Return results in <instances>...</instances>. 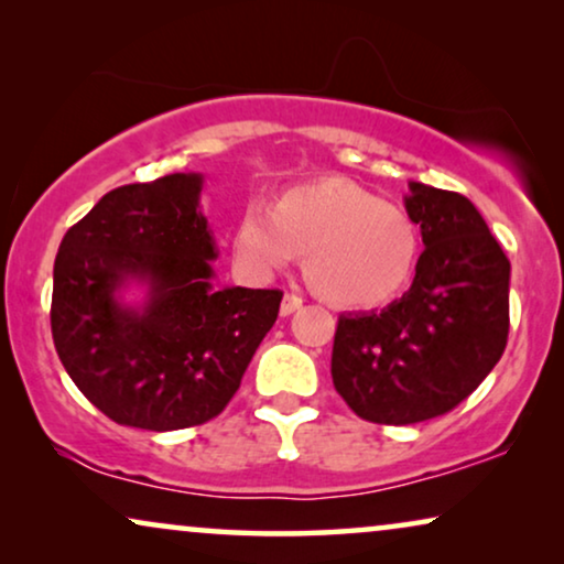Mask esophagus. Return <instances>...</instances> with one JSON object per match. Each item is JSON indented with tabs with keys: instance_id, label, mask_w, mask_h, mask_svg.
<instances>
[{
	"instance_id": "34e87169",
	"label": "esophagus",
	"mask_w": 564,
	"mask_h": 564,
	"mask_svg": "<svg viewBox=\"0 0 564 564\" xmlns=\"http://www.w3.org/2000/svg\"><path fill=\"white\" fill-rule=\"evenodd\" d=\"M300 307H303V297H297V295H284V297H282V305H280V313H282V315H292L295 311H300Z\"/></svg>"
}]
</instances>
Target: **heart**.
Listing matches in <instances>:
<instances>
[{
  "mask_svg": "<svg viewBox=\"0 0 564 564\" xmlns=\"http://www.w3.org/2000/svg\"><path fill=\"white\" fill-rule=\"evenodd\" d=\"M300 251H307V276L321 295L365 307L408 282L419 236L403 207L346 180L300 184L272 210L253 203L234 228V257L253 276L280 272Z\"/></svg>",
  "mask_w": 564,
  "mask_h": 564,
  "instance_id": "1",
  "label": "heart"
}]
</instances>
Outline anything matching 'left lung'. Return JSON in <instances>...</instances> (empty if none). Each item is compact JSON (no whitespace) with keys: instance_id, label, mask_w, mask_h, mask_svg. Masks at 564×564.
<instances>
[{"instance_id":"obj_1","label":"left lung","mask_w":564,"mask_h":564,"mask_svg":"<svg viewBox=\"0 0 564 564\" xmlns=\"http://www.w3.org/2000/svg\"><path fill=\"white\" fill-rule=\"evenodd\" d=\"M423 253L411 290L338 318L330 375L359 419L405 426L459 405L508 341L511 261L465 195L408 182Z\"/></svg>"}]
</instances>
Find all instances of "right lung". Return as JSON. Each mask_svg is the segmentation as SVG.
Returning <instances> with one entry per match:
<instances>
[{
  "label": "right lung",
  "instance_id": "add662e5",
  "mask_svg": "<svg viewBox=\"0 0 564 564\" xmlns=\"http://www.w3.org/2000/svg\"><path fill=\"white\" fill-rule=\"evenodd\" d=\"M203 184L176 172L107 192L58 246L53 344L76 388L122 426L215 419L280 313V290L215 282ZM130 289L142 295L128 301Z\"/></svg>",
  "mask_w": 564,
  "mask_h": 564
}]
</instances>
